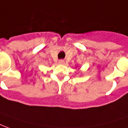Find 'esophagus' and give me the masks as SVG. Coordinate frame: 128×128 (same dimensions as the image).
I'll return each mask as SVG.
<instances>
[{
    "label": "esophagus",
    "instance_id": "obj_1",
    "mask_svg": "<svg viewBox=\"0 0 128 128\" xmlns=\"http://www.w3.org/2000/svg\"><path fill=\"white\" fill-rule=\"evenodd\" d=\"M59 64H60V65H64L65 64V61L63 60H60L58 61Z\"/></svg>",
    "mask_w": 128,
    "mask_h": 128
}]
</instances>
